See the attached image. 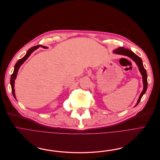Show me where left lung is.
<instances>
[{
    "instance_id": "8db88e82",
    "label": "left lung",
    "mask_w": 160,
    "mask_h": 160,
    "mask_svg": "<svg viewBox=\"0 0 160 160\" xmlns=\"http://www.w3.org/2000/svg\"><path fill=\"white\" fill-rule=\"evenodd\" d=\"M116 54H118V55H125L127 57H129L130 58H131L133 61L137 64V65L138 66L139 70L142 76V82H143V90L142 91V92L141 93L139 100L138 101V103H137L136 105L137 106L139 103L141 101V99L142 98V96H143V94L146 92L147 89V86H148V82H147V71L146 70L144 69V68L142 64V62L141 58L138 57L137 55H135L133 52H132V51L129 50L128 49H125L124 48H118L117 49H115V51H113Z\"/></svg>"
}]
</instances>
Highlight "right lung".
Returning <instances> with one entry per match:
<instances>
[{
    "mask_svg": "<svg viewBox=\"0 0 160 160\" xmlns=\"http://www.w3.org/2000/svg\"><path fill=\"white\" fill-rule=\"evenodd\" d=\"M39 47H42L43 48H47L45 46H42L41 45H36V46H34L32 48H30L27 52V54L25 55V56L24 57H22V58L19 59L18 61L17 62V63L14 66V70L11 76V79H10V84H11V87H12V94L13 97L16 98V95H15V90H14V82H15V79L16 78V76L18 74V72L19 70V68H20V66L23 64V62L25 61V60L29 57V56L31 55V53L33 52L36 49L38 48Z\"/></svg>",
    "mask_w": 160,
    "mask_h": 160,
    "instance_id": "right-lung-1",
    "label": "right lung"
}]
</instances>
